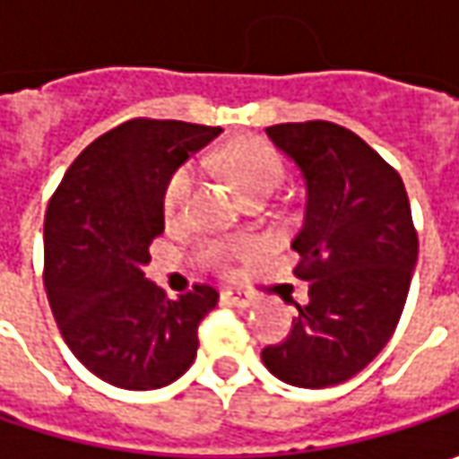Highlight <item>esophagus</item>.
Returning a JSON list of instances; mask_svg holds the SVG:
<instances>
[{
  "mask_svg": "<svg viewBox=\"0 0 459 459\" xmlns=\"http://www.w3.org/2000/svg\"><path fill=\"white\" fill-rule=\"evenodd\" d=\"M221 296H224V301H230L235 307H253V304L260 301V296L255 291H242V289H227Z\"/></svg>",
  "mask_w": 459,
  "mask_h": 459,
  "instance_id": "esophagus-1",
  "label": "esophagus"
}]
</instances>
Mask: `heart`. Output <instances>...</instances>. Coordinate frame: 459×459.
Instances as JSON below:
<instances>
[{
	"label": "heart",
	"instance_id": "1",
	"mask_svg": "<svg viewBox=\"0 0 459 459\" xmlns=\"http://www.w3.org/2000/svg\"><path fill=\"white\" fill-rule=\"evenodd\" d=\"M221 168L227 176L235 181L245 196H268L273 194L275 186L283 178V160L271 143L263 137H235L224 145L220 155ZM196 184V170L191 166H178L166 188H163V212L168 220H178L188 206V199L194 194ZM257 245L250 238H232V239H204L199 245V257L206 265L224 268L230 257L247 255L253 253Z\"/></svg>",
	"mask_w": 459,
	"mask_h": 459
}]
</instances>
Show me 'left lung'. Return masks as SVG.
<instances>
[{
  "instance_id": "left-lung-1",
  "label": "left lung",
  "mask_w": 459,
  "mask_h": 459,
  "mask_svg": "<svg viewBox=\"0 0 459 459\" xmlns=\"http://www.w3.org/2000/svg\"><path fill=\"white\" fill-rule=\"evenodd\" d=\"M307 181L304 227L293 238L296 278L308 281L291 334L263 350L283 383L325 388L360 373L391 340L419 255L403 181L362 137L311 119L265 130Z\"/></svg>"
}]
</instances>
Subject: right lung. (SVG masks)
Returning <instances> with one entry per match:
<instances>
[{
    "mask_svg": "<svg viewBox=\"0 0 459 459\" xmlns=\"http://www.w3.org/2000/svg\"><path fill=\"white\" fill-rule=\"evenodd\" d=\"M220 127L134 117L99 134L65 170L45 212L43 283L76 360L127 391L163 388L196 358L199 325L220 293L168 299L145 278L163 235V188Z\"/></svg>",
    "mask_w": 459,
    "mask_h": 459,
    "instance_id": "right-lung-1",
    "label": "right lung"
}]
</instances>
